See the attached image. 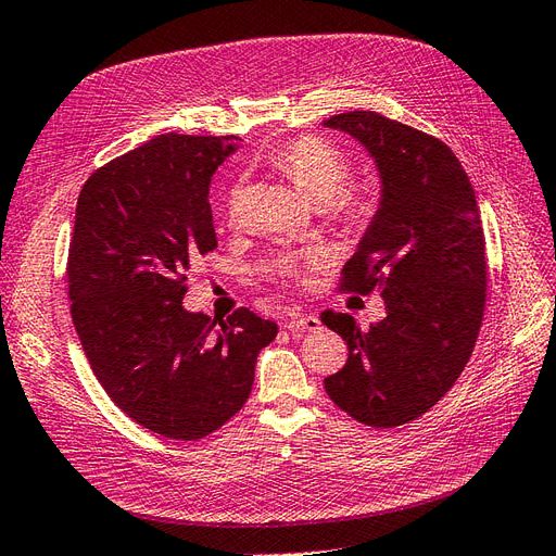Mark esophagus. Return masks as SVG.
<instances>
[{
	"mask_svg": "<svg viewBox=\"0 0 556 556\" xmlns=\"http://www.w3.org/2000/svg\"><path fill=\"white\" fill-rule=\"evenodd\" d=\"M285 329L292 333H311L319 329V319L306 313H292L290 317H285Z\"/></svg>",
	"mask_w": 556,
	"mask_h": 556,
	"instance_id": "esophagus-1",
	"label": "esophagus"
}]
</instances>
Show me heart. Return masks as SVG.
<instances>
[{"label": "heart", "instance_id": "heart-1", "mask_svg": "<svg viewBox=\"0 0 556 556\" xmlns=\"http://www.w3.org/2000/svg\"><path fill=\"white\" fill-rule=\"evenodd\" d=\"M266 162L282 176H288L294 188L308 201H313L315 206L331 204L334 197L343 192L350 178L348 155L339 146H333L323 137H315V134H306V137H299L278 146L268 153ZM239 199L241 190L239 185H233L225 199V215L229 220L237 217ZM336 208H339V213H343L348 220H364V217L371 213V201L362 194H345L336 200ZM323 264L325 252L317 248H308L299 252H278V255L266 262V271L278 278L301 280L308 268Z\"/></svg>", "mask_w": 556, "mask_h": 556}]
</instances>
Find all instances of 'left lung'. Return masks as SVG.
I'll use <instances>...</instances> for the list:
<instances>
[{
	"label": "left lung",
	"mask_w": 556,
	"mask_h": 556,
	"mask_svg": "<svg viewBox=\"0 0 556 556\" xmlns=\"http://www.w3.org/2000/svg\"><path fill=\"white\" fill-rule=\"evenodd\" d=\"M325 127L357 139L380 172V206L339 290L378 288L387 313L368 331L348 313L319 315L350 350L325 390L357 422L394 429L433 408L473 352L486 299L480 208L462 162L431 134L376 111Z\"/></svg>",
	"instance_id": "1"
}]
</instances>
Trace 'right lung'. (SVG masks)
I'll list each match as a JSON object with an SVG mask.
<instances>
[{
    "instance_id": "right-lung-1",
    "label": "right lung",
    "mask_w": 556,
    "mask_h": 556,
    "mask_svg": "<svg viewBox=\"0 0 556 556\" xmlns=\"http://www.w3.org/2000/svg\"><path fill=\"white\" fill-rule=\"evenodd\" d=\"M237 141L162 134L78 194L66 260L76 333L115 406L164 439H204L237 415L278 333L248 308L220 327L182 308L188 271L217 248L208 188Z\"/></svg>"
}]
</instances>
